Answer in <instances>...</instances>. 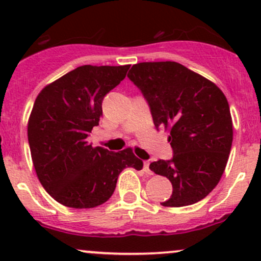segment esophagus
<instances>
[{
	"mask_svg": "<svg viewBox=\"0 0 261 261\" xmlns=\"http://www.w3.org/2000/svg\"><path fill=\"white\" fill-rule=\"evenodd\" d=\"M143 169H145V172L148 173V174H152L151 169H149V161H145V163H143Z\"/></svg>",
	"mask_w": 261,
	"mask_h": 261,
	"instance_id": "esophagus-1",
	"label": "esophagus"
}]
</instances>
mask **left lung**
I'll use <instances>...</instances> for the list:
<instances>
[{
	"label": "left lung",
	"mask_w": 261,
	"mask_h": 261,
	"mask_svg": "<svg viewBox=\"0 0 261 261\" xmlns=\"http://www.w3.org/2000/svg\"><path fill=\"white\" fill-rule=\"evenodd\" d=\"M128 80L142 93L155 128L170 130L173 157L149 164L167 176L172 196L163 206L196 203L216 188L232 147L229 106L218 87L178 62H141L131 67Z\"/></svg>",
	"instance_id": "left-lung-1"
}]
</instances>
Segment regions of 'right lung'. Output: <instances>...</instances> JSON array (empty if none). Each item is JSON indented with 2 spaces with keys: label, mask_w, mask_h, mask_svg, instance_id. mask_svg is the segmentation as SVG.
<instances>
[{
  "label": "right lung",
  "mask_w": 261,
  "mask_h": 261,
  "mask_svg": "<svg viewBox=\"0 0 261 261\" xmlns=\"http://www.w3.org/2000/svg\"><path fill=\"white\" fill-rule=\"evenodd\" d=\"M130 65L74 68L39 93L28 121L35 172L53 199L72 208H92L109 200L126 167L143 162L126 148L113 152L87 142L99 124L104 97L126 76Z\"/></svg>",
  "instance_id": "obj_1"
}]
</instances>
